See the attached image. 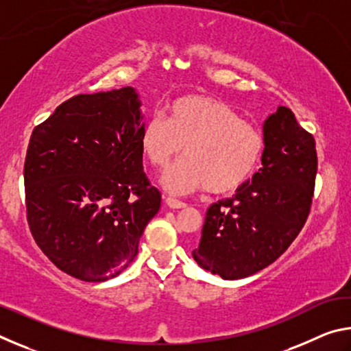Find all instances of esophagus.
I'll return each mask as SVG.
<instances>
[{
	"label": "esophagus",
	"instance_id": "34e87169",
	"mask_svg": "<svg viewBox=\"0 0 351 351\" xmlns=\"http://www.w3.org/2000/svg\"><path fill=\"white\" fill-rule=\"evenodd\" d=\"M165 203H167V206L170 207V209H184V207L187 206L186 203H182V201L176 199V198H171V197H169L167 199H165Z\"/></svg>",
	"mask_w": 351,
	"mask_h": 351
}]
</instances>
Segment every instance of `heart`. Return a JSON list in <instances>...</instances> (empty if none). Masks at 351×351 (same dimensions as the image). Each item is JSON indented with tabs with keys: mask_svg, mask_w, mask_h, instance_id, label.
<instances>
[{
	"mask_svg": "<svg viewBox=\"0 0 351 351\" xmlns=\"http://www.w3.org/2000/svg\"><path fill=\"white\" fill-rule=\"evenodd\" d=\"M141 150L153 167L167 169L178 154L186 158L162 176L165 190L187 195L207 189L230 193L249 181L265 150V138L251 122L221 100L184 96L167 106V121L153 114L141 132Z\"/></svg>",
	"mask_w": 351,
	"mask_h": 351,
	"instance_id": "1",
	"label": "heart"
}]
</instances>
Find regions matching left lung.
I'll use <instances>...</instances> for the list:
<instances>
[{"label":"left lung","mask_w":351,"mask_h":351,"mask_svg":"<svg viewBox=\"0 0 351 351\" xmlns=\"http://www.w3.org/2000/svg\"><path fill=\"white\" fill-rule=\"evenodd\" d=\"M261 167L232 198L212 204L193 258L224 280L252 276L280 257L310 215L317 153L313 134L278 106L263 123Z\"/></svg>","instance_id":"1"}]
</instances>
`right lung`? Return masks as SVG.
Segmentation results:
<instances>
[{"label":"right lung","mask_w":351,"mask_h":351,"mask_svg":"<svg viewBox=\"0 0 351 351\" xmlns=\"http://www.w3.org/2000/svg\"><path fill=\"white\" fill-rule=\"evenodd\" d=\"M139 106L132 86L79 94L58 105L29 141V229L46 257L79 280L121 274L161 207V193L142 167Z\"/></svg>","instance_id":"right-lung-1"}]
</instances>
